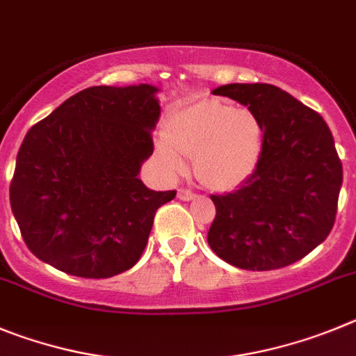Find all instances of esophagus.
Returning <instances> with one entry per match:
<instances>
[{"mask_svg": "<svg viewBox=\"0 0 356 356\" xmlns=\"http://www.w3.org/2000/svg\"><path fill=\"white\" fill-rule=\"evenodd\" d=\"M177 197L181 198V200L190 202V200H195V198H197V195L191 193L190 190H179V191H177Z\"/></svg>", "mask_w": 356, "mask_h": 356, "instance_id": "esophagus-1", "label": "esophagus"}]
</instances>
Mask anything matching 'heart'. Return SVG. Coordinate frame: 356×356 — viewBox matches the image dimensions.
Masks as SVG:
<instances>
[{
  "instance_id": "heart-1",
  "label": "heart",
  "mask_w": 356,
  "mask_h": 356,
  "mask_svg": "<svg viewBox=\"0 0 356 356\" xmlns=\"http://www.w3.org/2000/svg\"><path fill=\"white\" fill-rule=\"evenodd\" d=\"M264 145V126L250 110L204 99L179 110L168 120L166 140L156 154L168 175H182L193 158L198 181L209 190L232 191L257 168Z\"/></svg>"
}]
</instances>
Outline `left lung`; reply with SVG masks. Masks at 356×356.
<instances>
[{"label":"left lung","mask_w":356,"mask_h":356,"mask_svg":"<svg viewBox=\"0 0 356 356\" xmlns=\"http://www.w3.org/2000/svg\"><path fill=\"white\" fill-rule=\"evenodd\" d=\"M214 95L234 99L261 118L264 145L239 190L213 195L207 243L220 259L250 271L289 266L330 234L337 214L342 163L323 117L268 83H230Z\"/></svg>","instance_id":"1"}]
</instances>
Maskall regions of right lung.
<instances>
[{"label":"right lung","instance_id":"obj_1","mask_svg":"<svg viewBox=\"0 0 356 356\" xmlns=\"http://www.w3.org/2000/svg\"><path fill=\"white\" fill-rule=\"evenodd\" d=\"M152 85L90 86L35 124L17 152L10 206L31 254L63 273L110 278L138 262L175 191L140 179L161 115Z\"/></svg>","mask_w":356,"mask_h":356}]
</instances>
